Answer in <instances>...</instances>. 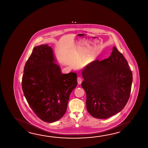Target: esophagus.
<instances>
[{
  "label": "esophagus",
  "instance_id": "esophagus-1",
  "mask_svg": "<svg viewBox=\"0 0 148 148\" xmlns=\"http://www.w3.org/2000/svg\"><path fill=\"white\" fill-rule=\"evenodd\" d=\"M77 82H78V84L79 85L81 84V83L82 82V79L81 77H78L77 78Z\"/></svg>",
  "mask_w": 148,
  "mask_h": 148
}]
</instances>
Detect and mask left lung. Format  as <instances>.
I'll return each mask as SVG.
<instances>
[{
	"mask_svg": "<svg viewBox=\"0 0 148 148\" xmlns=\"http://www.w3.org/2000/svg\"><path fill=\"white\" fill-rule=\"evenodd\" d=\"M82 75L87 110L92 116L106 119L125 106L133 75L127 61L116 47H113L108 58L89 63L82 70Z\"/></svg>",
	"mask_w": 148,
	"mask_h": 148,
	"instance_id": "left-lung-1",
	"label": "left lung"
}]
</instances>
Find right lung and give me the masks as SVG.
Returning a JSON list of instances; mask_svg holds the SVG:
<instances>
[{"label": "right lung", "instance_id": "add662e5", "mask_svg": "<svg viewBox=\"0 0 148 148\" xmlns=\"http://www.w3.org/2000/svg\"><path fill=\"white\" fill-rule=\"evenodd\" d=\"M54 61L51 47H35L25 63L22 82L29 106L41 120L49 123L63 116L70 93L77 85V73L62 74Z\"/></svg>", "mask_w": 148, "mask_h": 148}]
</instances>
